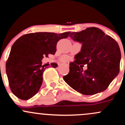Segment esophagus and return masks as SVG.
Masks as SVG:
<instances>
[{
    "label": "esophagus",
    "instance_id": "34e87169",
    "mask_svg": "<svg viewBox=\"0 0 125 125\" xmlns=\"http://www.w3.org/2000/svg\"><path fill=\"white\" fill-rule=\"evenodd\" d=\"M65 64V65H69V64H65H65Z\"/></svg>",
    "mask_w": 125,
    "mask_h": 125
}]
</instances>
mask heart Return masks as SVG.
I'll list each match as a JSON object with an SVG mask.
<instances>
[{"label":"heart","mask_w":125,"mask_h":125,"mask_svg":"<svg viewBox=\"0 0 125 125\" xmlns=\"http://www.w3.org/2000/svg\"><path fill=\"white\" fill-rule=\"evenodd\" d=\"M61 60L62 62H67V61L69 60V57L67 55H62L61 57Z\"/></svg>","instance_id":"obj_1"}]
</instances>
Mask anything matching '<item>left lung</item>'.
<instances>
[{
	"instance_id": "left-lung-1",
	"label": "left lung",
	"mask_w": 125,
	"mask_h": 125,
	"mask_svg": "<svg viewBox=\"0 0 125 125\" xmlns=\"http://www.w3.org/2000/svg\"><path fill=\"white\" fill-rule=\"evenodd\" d=\"M70 37L82 46L74 62L70 63L69 73L63 76L64 81L83 95L105 91L120 71L121 52L117 42L96 27L72 32ZM83 65L88 69L83 71Z\"/></svg>"
}]
</instances>
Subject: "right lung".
Segmentation results:
<instances>
[{
	"label": "right lung",
	"instance_id": "add662e5",
	"mask_svg": "<svg viewBox=\"0 0 125 125\" xmlns=\"http://www.w3.org/2000/svg\"><path fill=\"white\" fill-rule=\"evenodd\" d=\"M70 33H29L15 42L6 61V72L10 89L17 97L27 100L38 92L43 72L47 68L42 65V60L44 56L54 55L58 42L67 38ZM51 65L54 68L58 66L55 62Z\"/></svg>",
	"mask_w": 125,
	"mask_h": 125
}]
</instances>
